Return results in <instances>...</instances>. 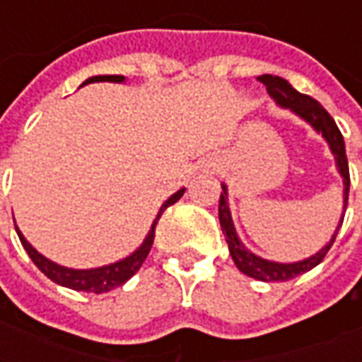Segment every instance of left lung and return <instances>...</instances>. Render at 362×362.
Wrapping results in <instances>:
<instances>
[{"label":"left lung","mask_w":362,"mask_h":362,"mask_svg":"<svg viewBox=\"0 0 362 362\" xmlns=\"http://www.w3.org/2000/svg\"><path fill=\"white\" fill-rule=\"evenodd\" d=\"M259 83L266 85L267 93L272 96L275 103L279 104L281 108H288L291 112H295L298 118H303L304 122H308L318 134H322V137L326 139L329 149H332V155L335 158V165H337V173L341 174L343 178V215H345V209H347V199H349V165H347V155H345V141H343V135L339 132V127L335 126L334 118L327 114V110L318 103L314 100L312 96L303 95L296 89H293V85L288 81H285L283 77H277V75H259ZM343 215L339 219V225L335 228L332 240L318 250L314 256L306 259H300V262H293V264H281V262H272V259H264L256 256L254 252H250L243 244V240L236 235L235 223H233V217H230V209H228L227 202V186L223 184V192H221L219 199V221L221 228H223V235H225V240L228 244V252L235 259L236 267L248 275V277H254L258 281H288L300 275V273L310 272L312 267H316L326 258L327 250L332 248V244L335 243V236H337V230L341 228Z\"/></svg>","instance_id":"obj_1"}]
</instances>
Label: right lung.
Listing matches in <instances>:
<instances>
[{
    "mask_svg": "<svg viewBox=\"0 0 362 362\" xmlns=\"http://www.w3.org/2000/svg\"><path fill=\"white\" fill-rule=\"evenodd\" d=\"M103 81L124 83V75H95V77H89L87 81L83 83L81 87L89 85V83ZM184 192H186V188L178 189L176 194H173V196L166 199L165 204L160 205L157 217H155L153 225H151L149 235L145 236L143 244L134 252V254H129L127 258L119 259V262H114V264H108V266L103 267H95V269H74V267L58 266L56 262L44 258L40 252L35 250V248L27 243V238L23 236V233H21L17 225H15V230H17V235H19V240L21 244H23V248L27 250L30 259L35 262V266L38 267L48 279H52L54 283H58L62 287L100 295V293H108L112 288L124 285L129 277H134L135 273L139 272V267L143 266V262H145V258H147V254H149L151 250V246H153V240H155V228H157V223L158 219H160V215L165 213L166 207H170L173 204H176V202L184 196Z\"/></svg>",
    "mask_w": 362,
    "mask_h": 362,
    "instance_id": "add662e5",
    "label": "right lung"
}]
</instances>
